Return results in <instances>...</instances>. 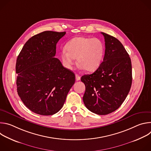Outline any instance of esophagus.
I'll list each match as a JSON object with an SVG mask.
<instances>
[{
  "instance_id": "34e87169",
  "label": "esophagus",
  "mask_w": 151,
  "mask_h": 151,
  "mask_svg": "<svg viewBox=\"0 0 151 151\" xmlns=\"http://www.w3.org/2000/svg\"><path fill=\"white\" fill-rule=\"evenodd\" d=\"M75 77H76V80L77 81H79V80L81 79V77H80L78 75H77V74H76Z\"/></svg>"
}]
</instances>
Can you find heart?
I'll use <instances>...</instances> for the list:
<instances>
[{
	"instance_id": "b5f03b06",
	"label": "heart",
	"mask_w": 151,
	"mask_h": 151,
	"mask_svg": "<svg viewBox=\"0 0 151 151\" xmlns=\"http://www.w3.org/2000/svg\"><path fill=\"white\" fill-rule=\"evenodd\" d=\"M61 52L64 66L72 69L76 58L78 63L87 72L96 70L102 63L104 47L97 38L77 37L69 42Z\"/></svg>"
}]
</instances>
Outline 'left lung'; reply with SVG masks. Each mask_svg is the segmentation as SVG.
Instances as JSON below:
<instances>
[{"label": "left lung", "mask_w": 151, "mask_h": 151, "mask_svg": "<svg viewBox=\"0 0 151 151\" xmlns=\"http://www.w3.org/2000/svg\"><path fill=\"white\" fill-rule=\"evenodd\" d=\"M105 41L103 61L91 75L81 77L85 85L83 101L87 108L97 115L111 114L122 104L132 83L131 59L115 37L101 32Z\"/></svg>", "instance_id": "8db88e82"}]
</instances>
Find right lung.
<instances>
[{"instance_id": "right-lung-1", "label": "right lung", "mask_w": 151, "mask_h": 151, "mask_svg": "<svg viewBox=\"0 0 151 151\" xmlns=\"http://www.w3.org/2000/svg\"><path fill=\"white\" fill-rule=\"evenodd\" d=\"M66 32L45 31L30 38L16 63L17 92L33 112L52 115L64 105L75 75L55 58L56 45Z\"/></svg>"}]
</instances>
